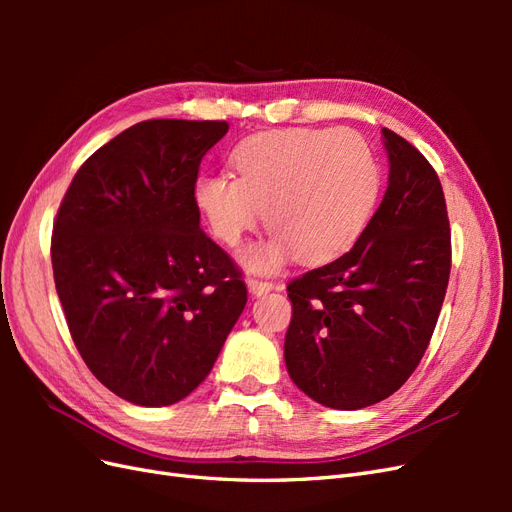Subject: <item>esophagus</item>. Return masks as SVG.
<instances>
[{
  "label": "esophagus",
  "mask_w": 512,
  "mask_h": 512,
  "mask_svg": "<svg viewBox=\"0 0 512 512\" xmlns=\"http://www.w3.org/2000/svg\"><path fill=\"white\" fill-rule=\"evenodd\" d=\"M247 288H250L254 297H262V294H267L280 286H275L273 282H262V280H258V277H247Z\"/></svg>",
  "instance_id": "34e87169"
}]
</instances>
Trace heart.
<instances>
[{
  "mask_svg": "<svg viewBox=\"0 0 512 512\" xmlns=\"http://www.w3.org/2000/svg\"><path fill=\"white\" fill-rule=\"evenodd\" d=\"M235 177H200L194 203L211 235L237 245L262 211L271 237L241 258L273 271L301 254L324 262L361 237L376 209L382 170L374 149L350 130H282L247 138L232 151Z\"/></svg>",
  "mask_w": 512,
  "mask_h": 512,
  "instance_id": "heart-1",
  "label": "heart"
}]
</instances>
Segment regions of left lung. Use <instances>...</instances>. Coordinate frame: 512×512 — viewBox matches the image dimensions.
<instances>
[{"instance_id":"1","label":"left lung","mask_w":512,"mask_h":512,"mask_svg":"<svg viewBox=\"0 0 512 512\" xmlns=\"http://www.w3.org/2000/svg\"><path fill=\"white\" fill-rule=\"evenodd\" d=\"M389 188L354 247L288 284L284 359L318 404L359 410L393 395L421 363L451 275V228L436 170L382 128Z\"/></svg>"}]
</instances>
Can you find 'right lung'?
Instances as JSON below:
<instances>
[{
    "instance_id": "1",
    "label": "right lung",
    "mask_w": 512,
    "mask_h": 512,
    "mask_svg": "<svg viewBox=\"0 0 512 512\" xmlns=\"http://www.w3.org/2000/svg\"><path fill=\"white\" fill-rule=\"evenodd\" d=\"M226 132V121L136 123L87 158L59 205L51 260L70 335L130 404L188 397L247 303L194 203L200 160Z\"/></svg>"
}]
</instances>
